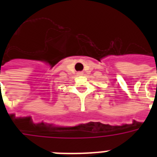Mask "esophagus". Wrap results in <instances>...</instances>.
I'll use <instances>...</instances> for the list:
<instances>
[{
    "instance_id": "obj_1",
    "label": "esophagus",
    "mask_w": 157,
    "mask_h": 157,
    "mask_svg": "<svg viewBox=\"0 0 157 157\" xmlns=\"http://www.w3.org/2000/svg\"><path fill=\"white\" fill-rule=\"evenodd\" d=\"M76 74H77V76H83V72L82 71H78Z\"/></svg>"
}]
</instances>
